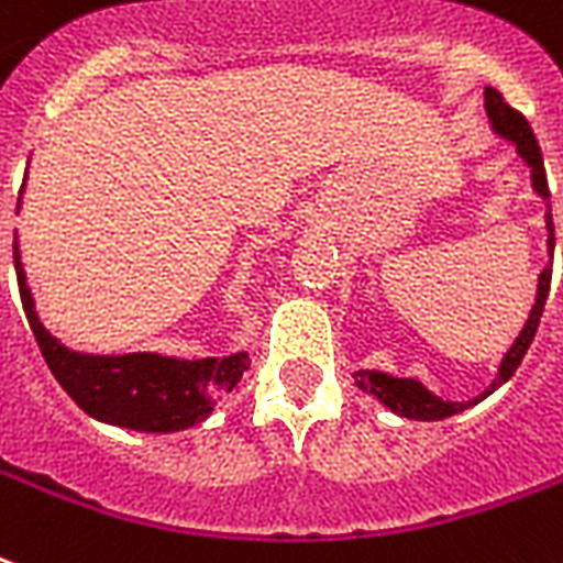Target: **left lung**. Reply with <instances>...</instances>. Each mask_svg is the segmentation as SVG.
Returning a JSON list of instances; mask_svg holds the SVG:
<instances>
[{
	"label": "left lung",
	"instance_id": "obj_1",
	"mask_svg": "<svg viewBox=\"0 0 563 563\" xmlns=\"http://www.w3.org/2000/svg\"><path fill=\"white\" fill-rule=\"evenodd\" d=\"M484 109H487V118H490V126L496 135L508 139L517 153L526 158V165L531 167V186L538 191L543 200H549V183H547V170H543V156H540L538 139L531 132L529 120L522 118L520 111L510 109L505 97H501L496 88H487L484 91ZM547 230H549V253L555 251V227H552V209H547ZM549 283H552V268H543L538 277V298H534V307L529 312V321L526 328L520 330L517 342L510 345L508 354L501 357L499 363V375L493 380L482 396H475L472 401H445V398L434 396L431 389H424L416 377H393L386 372H375V368H360L354 372V380L363 393L375 396L384 407H389L393 413L405 416V419H419V422H437V419H449L454 413H463L466 407L478 405L484 398L496 393L505 380H510V375L517 372V366L526 357L529 351L531 339L538 333L540 316H543V307H547V295H549Z\"/></svg>",
	"mask_w": 563,
	"mask_h": 563
}]
</instances>
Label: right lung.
Instances as JSON below:
<instances>
[{"instance_id":"1","label":"right lung","mask_w":563,"mask_h":563,"mask_svg":"<svg viewBox=\"0 0 563 563\" xmlns=\"http://www.w3.org/2000/svg\"><path fill=\"white\" fill-rule=\"evenodd\" d=\"M20 206V200H16ZM14 268L25 319L46 366L67 396L97 422L118 424L144 434H174L200 424L214 410L218 396L230 393L251 366L247 351L230 357L179 360L165 354H81L62 345L43 328L25 283L20 244L14 239Z\"/></svg>"}]
</instances>
